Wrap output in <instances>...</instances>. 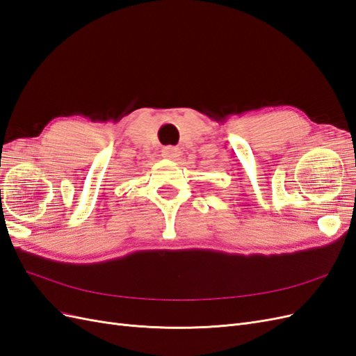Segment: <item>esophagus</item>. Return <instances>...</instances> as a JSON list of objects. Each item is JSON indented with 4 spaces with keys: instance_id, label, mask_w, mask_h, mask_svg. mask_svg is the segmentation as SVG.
I'll return each mask as SVG.
<instances>
[{
    "instance_id": "esophagus-1",
    "label": "esophagus",
    "mask_w": 356,
    "mask_h": 356,
    "mask_svg": "<svg viewBox=\"0 0 356 356\" xmlns=\"http://www.w3.org/2000/svg\"><path fill=\"white\" fill-rule=\"evenodd\" d=\"M181 149L178 147H172V145H168L165 147L163 149H161V156H163L165 159L168 160H178L181 157Z\"/></svg>"
}]
</instances>
